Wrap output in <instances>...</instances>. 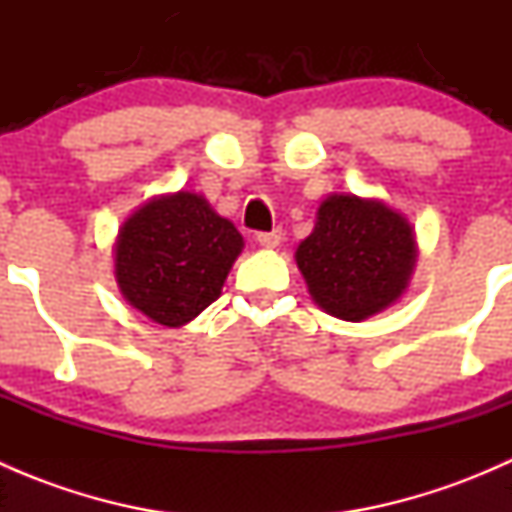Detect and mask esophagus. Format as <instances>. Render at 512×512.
Here are the masks:
<instances>
[{
	"instance_id": "34e87169",
	"label": "esophagus",
	"mask_w": 512,
	"mask_h": 512,
	"mask_svg": "<svg viewBox=\"0 0 512 512\" xmlns=\"http://www.w3.org/2000/svg\"><path fill=\"white\" fill-rule=\"evenodd\" d=\"M257 242L262 247H277L282 242V230H270V232H257Z\"/></svg>"
}]
</instances>
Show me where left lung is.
Listing matches in <instances>:
<instances>
[{"instance_id":"8db88e82","label":"left lung","mask_w":512,"mask_h":512,"mask_svg":"<svg viewBox=\"0 0 512 512\" xmlns=\"http://www.w3.org/2000/svg\"><path fill=\"white\" fill-rule=\"evenodd\" d=\"M416 257L414 227L404 215L347 193L319 205L312 235L294 252L314 302L344 322L391 307L409 287Z\"/></svg>"}]
</instances>
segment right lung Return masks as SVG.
Instances as JSON below:
<instances>
[{
	"label": "right lung",
	"mask_w": 512,
	"mask_h": 512,
	"mask_svg": "<svg viewBox=\"0 0 512 512\" xmlns=\"http://www.w3.org/2000/svg\"><path fill=\"white\" fill-rule=\"evenodd\" d=\"M242 235L198 193L148 200L116 237V282L123 299L163 327H183L223 292Z\"/></svg>",
	"instance_id": "1"
}]
</instances>
